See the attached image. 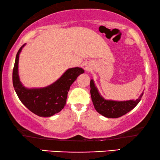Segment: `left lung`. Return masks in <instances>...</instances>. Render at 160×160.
<instances>
[{"instance_id":"1","label":"left lung","mask_w":160,"mask_h":160,"mask_svg":"<svg viewBox=\"0 0 160 160\" xmlns=\"http://www.w3.org/2000/svg\"><path fill=\"white\" fill-rule=\"evenodd\" d=\"M90 94L95 110L100 114L108 118H118L132 110L140 102L143 94L135 100L113 101L102 98L95 86L93 80L90 81Z\"/></svg>"}]
</instances>
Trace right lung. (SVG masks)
I'll use <instances>...</instances> for the list:
<instances>
[{
	"label": "right lung",
	"instance_id": "add662e5",
	"mask_svg": "<svg viewBox=\"0 0 160 160\" xmlns=\"http://www.w3.org/2000/svg\"><path fill=\"white\" fill-rule=\"evenodd\" d=\"M24 45L16 55L12 74L13 86L19 100L30 111L39 117H51L64 108L70 87L84 71L81 68H73L65 71L57 82L49 87L40 89L25 88L21 84L18 75L19 54Z\"/></svg>",
	"mask_w": 160,
	"mask_h": 160
}]
</instances>
